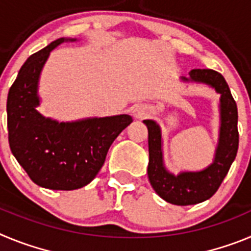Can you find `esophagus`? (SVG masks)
Listing matches in <instances>:
<instances>
[{
    "label": "esophagus",
    "instance_id": "obj_1",
    "mask_svg": "<svg viewBox=\"0 0 251 251\" xmlns=\"http://www.w3.org/2000/svg\"><path fill=\"white\" fill-rule=\"evenodd\" d=\"M147 114H148V109L145 105H137L136 108L133 109V115H134L137 119L145 118Z\"/></svg>",
    "mask_w": 251,
    "mask_h": 251
}]
</instances>
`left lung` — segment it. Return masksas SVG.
Segmentation results:
<instances>
[{"mask_svg": "<svg viewBox=\"0 0 251 251\" xmlns=\"http://www.w3.org/2000/svg\"><path fill=\"white\" fill-rule=\"evenodd\" d=\"M188 75V77L181 76L183 83L205 84L220 94V129L211 165L201 171H182L178 175L170 172L163 162L161 128L152 119L143 121L148 128L147 174L151 185L159 197L178 206L208 200L229 172L239 147L238 106L223 75L211 69H194Z\"/></svg>", "mask_w": 251, "mask_h": 251, "instance_id": "left-lung-1", "label": "left lung"}]
</instances>
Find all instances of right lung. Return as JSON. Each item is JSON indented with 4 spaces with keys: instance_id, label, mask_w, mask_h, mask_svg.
Wrapping results in <instances>:
<instances>
[{
    "instance_id": "obj_1",
    "label": "right lung",
    "mask_w": 251,
    "mask_h": 251,
    "mask_svg": "<svg viewBox=\"0 0 251 251\" xmlns=\"http://www.w3.org/2000/svg\"><path fill=\"white\" fill-rule=\"evenodd\" d=\"M57 39L31 55L20 69L7 97V128L15 158L36 185L76 190L90 183L104 165L108 150L133 122L128 114L57 122L37 112L39 80Z\"/></svg>"
}]
</instances>
